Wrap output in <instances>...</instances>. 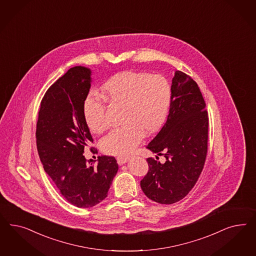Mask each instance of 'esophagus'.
Listing matches in <instances>:
<instances>
[{
    "mask_svg": "<svg viewBox=\"0 0 256 256\" xmlns=\"http://www.w3.org/2000/svg\"><path fill=\"white\" fill-rule=\"evenodd\" d=\"M116 160L119 165H122V164H124L128 160V156H117Z\"/></svg>",
    "mask_w": 256,
    "mask_h": 256,
    "instance_id": "obj_1",
    "label": "esophagus"
}]
</instances>
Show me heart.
I'll use <instances>...</instances> for the list:
<instances>
[{
	"label": "heart",
	"instance_id": "b5f03b06",
	"mask_svg": "<svg viewBox=\"0 0 256 256\" xmlns=\"http://www.w3.org/2000/svg\"><path fill=\"white\" fill-rule=\"evenodd\" d=\"M101 91L102 96L94 92L86 96L82 114L90 130L100 133L108 126L105 101L123 106V124L100 140L102 151L108 155L128 154L139 144L144 132L158 130L167 118L172 98L170 80L165 76L134 71L114 75L102 84Z\"/></svg>",
	"mask_w": 256,
	"mask_h": 256
}]
</instances>
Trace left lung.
Here are the masks:
<instances>
[{"instance_id": "8db88e82", "label": "left lung", "mask_w": 256, "mask_h": 256, "mask_svg": "<svg viewBox=\"0 0 256 256\" xmlns=\"http://www.w3.org/2000/svg\"><path fill=\"white\" fill-rule=\"evenodd\" d=\"M169 116L146 148L165 156V162L148 158V174L140 181L152 201L170 204L182 200L201 174L208 155V112L194 78L176 70L172 82Z\"/></svg>"}]
</instances>
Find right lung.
Listing matches in <instances>:
<instances>
[{"label":"right lung","instance_id":"obj_1","mask_svg":"<svg viewBox=\"0 0 256 256\" xmlns=\"http://www.w3.org/2000/svg\"><path fill=\"white\" fill-rule=\"evenodd\" d=\"M90 75L86 68H72L46 90L36 132L44 170L62 197L80 208H92L107 197L118 170L114 156H100L94 166L84 156V148L94 140L82 114Z\"/></svg>","mask_w":256,"mask_h":256}]
</instances>
